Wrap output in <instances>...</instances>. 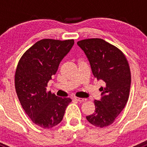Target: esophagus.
I'll return each mask as SVG.
<instances>
[{
  "mask_svg": "<svg viewBox=\"0 0 147 147\" xmlns=\"http://www.w3.org/2000/svg\"><path fill=\"white\" fill-rule=\"evenodd\" d=\"M75 99H76V101H78V102H85V101H86V98H77V97H76V98H75Z\"/></svg>",
  "mask_w": 147,
  "mask_h": 147,
  "instance_id": "obj_1",
  "label": "esophagus"
}]
</instances>
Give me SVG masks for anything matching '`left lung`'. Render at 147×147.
<instances>
[{
    "label": "left lung",
    "mask_w": 147,
    "mask_h": 147,
    "mask_svg": "<svg viewBox=\"0 0 147 147\" xmlns=\"http://www.w3.org/2000/svg\"><path fill=\"white\" fill-rule=\"evenodd\" d=\"M77 45L87 56L94 77L105 83L101 88V99L94 101L95 112L86 119L93 126L107 127L128 101L131 84L129 63L121 51L102 39L80 40Z\"/></svg>",
    "instance_id": "8db88e82"
}]
</instances>
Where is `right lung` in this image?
Returning a JSON list of instances; mask_svg holds the SVG:
<instances>
[{"label": "right lung", "instance_id": "right-lung-1", "mask_svg": "<svg viewBox=\"0 0 147 147\" xmlns=\"http://www.w3.org/2000/svg\"><path fill=\"white\" fill-rule=\"evenodd\" d=\"M74 44V40H41L23 54L17 66L15 84L19 101L34 124L44 129L59 124L71 102L48 92L46 87Z\"/></svg>", "mask_w": 147, "mask_h": 147}]
</instances>
